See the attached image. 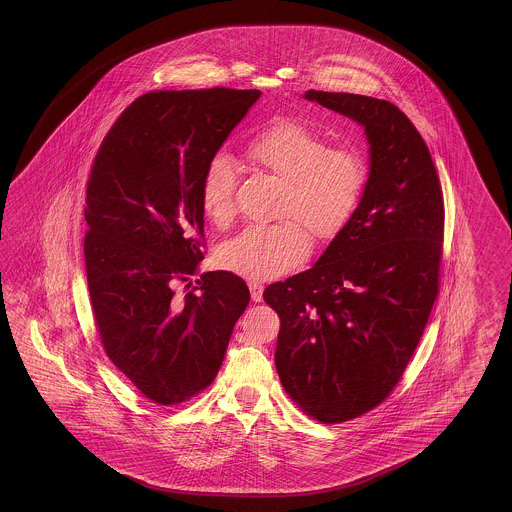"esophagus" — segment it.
<instances>
[{
	"mask_svg": "<svg viewBox=\"0 0 512 512\" xmlns=\"http://www.w3.org/2000/svg\"><path fill=\"white\" fill-rule=\"evenodd\" d=\"M249 289H251V296L254 302H261L263 300V285L258 282L249 283Z\"/></svg>",
	"mask_w": 512,
	"mask_h": 512,
	"instance_id": "1",
	"label": "esophagus"
}]
</instances>
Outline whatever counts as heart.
Here are the masks:
<instances>
[{"label":"heart","instance_id":"1","mask_svg":"<svg viewBox=\"0 0 512 512\" xmlns=\"http://www.w3.org/2000/svg\"><path fill=\"white\" fill-rule=\"evenodd\" d=\"M247 161L282 181L269 227H249L221 245L219 263L249 280H271L298 267L313 241L333 240L359 207L366 163L359 150L327 144L320 131L293 119L276 120L245 146ZM236 170L229 157H210L201 203L210 221L227 227L236 216Z\"/></svg>","mask_w":512,"mask_h":512}]
</instances>
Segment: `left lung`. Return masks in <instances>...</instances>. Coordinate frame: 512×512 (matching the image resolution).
Returning <instances> with one entry per match:
<instances>
[{"mask_svg": "<svg viewBox=\"0 0 512 512\" xmlns=\"http://www.w3.org/2000/svg\"><path fill=\"white\" fill-rule=\"evenodd\" d=\"M364 126L370 177L320 260L263 300L280 316L276 370L305 415L335 425L393 392L439 294L445 203L421 133L388 100L307 91Z\"/></svg>", "mask_w": 512, "mask_h": 512, "instance_id": "1", "label": "left lung"}]
</instances>
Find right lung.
<instances>
[{
	"label": "right lung",
	"mask_w": 512,
	"mask_h": 512,
	"mask_svg": "<svg viewBox=\"0 0 512 512\" xmlns=\"http://www.w3.org/2000/svg\"><path fill=\"white\" fill-rule=\"evenodd\" d=\"M258 89L150 91L109 128L87 179V285L109 360L161 406L190 401L216 379L247 283L201 274L177 297L205 247L201 179Z\"/></svg>",
	"instance_id": "1"
}]
</instances>
